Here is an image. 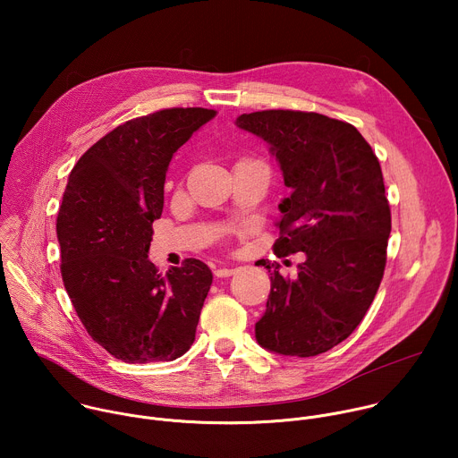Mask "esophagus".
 I'll return each mask as SVG.
<instances>
[{
	"label": "esophagus",
	"mask_w": 458,
	"mask_h": 458,
	"mask_svg": "<svg viewBox=\"0 0 458 458\" xmlns=\"http://www.w3.org/2000/svg\"><path fill=\"white\" fill-rule=\"evenodd\" d=\"M214 274L216 277H230L235 274V268H217Z\"/></svg>",
	"instance_id": "obj_1"
}]
</instances>
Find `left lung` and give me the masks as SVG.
<instances>
[{
  "label": "left lung",
  "instance_id": "obj_1",
  "mask_svg": "<svg viewBox=\"0 0 458 458\" xmlns=\"http://www.w3.org/2000/svg\"><path fill=\"white\" fill-rule=\"evenodd\" d=\"M235 124L270 145L292 188L276 255L306 253L297 279L279 265L270 274L255 339L281 355L324 353L352 335L384 276L391 212L378 159L353 124L317 112L260 110Z\"/></svg>",
  "mask_w": 458,
  "mask_h": 458
}]
</instances>
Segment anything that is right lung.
<instances>
[{
  "label": "right lung",
  "instance_id": "1",
  "mask_svg": "<svg viewBox=\"0 0 458 458\" xmlns=\"http://www.w3.org/2000/svg\"><path fill=\"white\" fill-rule=\"evenodd\" d=\"M216 114L130 119L80 157L64 188L55 223L64 290L89 335L123 362L175 360L195 341L210 268L186 259L163 276L148 250L172 156Z\"/></svg>",
  "mask_w": 458,
  "mask_h": 458
}]
</instances>
